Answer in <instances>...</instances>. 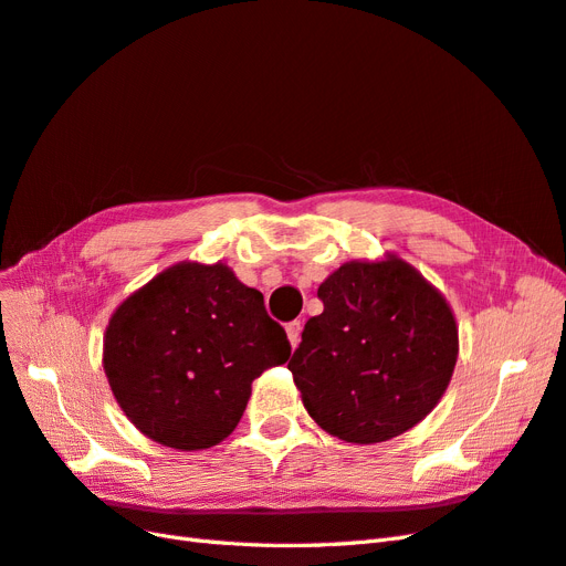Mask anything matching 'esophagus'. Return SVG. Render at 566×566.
<instances>
[{"label":"esophagus","instance_id":"esophagus-1","mask_svg":"<svg viewBox=\"0 0 566 566\" xmlns=\"http://www.w3.org/2000/svg\"><path fill=\"white\" fill-rule=\"evenodd\" d=\"M286 336H289V344H292V348H296L301 344V322L298 319L289 322V325H286Z\"/></svg>","mask_w":566,"mask_h":566}]
</instances>
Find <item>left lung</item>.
Masks as SVG:
<instances>
[{
    "mask_svg": "<svg viewBox=\"0 0 566 566\" xmlns=\"http://www.w3.org/2000/svg\"><path fill=\"white\" fill-rule=\"evenodd\" d=\"M289 369L308 415L336 439L369 446L406 433L439 406L458 363L443 294L396 253L348 261L319 284Z\"/></svg>",
    "mask_w": 566,
    "mask_h": 566,
    "instance_id": "1",
    "label": "left lung"
}]
</instances>
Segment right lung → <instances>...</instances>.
<instances>
[{"mask_svg":"<svg viewBox=\"0 0 566 566\" xmlns=\"http://www.w3.org/2000/svg\"><path fill=\"white\" fill-rule=\"evenodd\" d=\"M292 355L258 289L224 263L182 261L113 311L104 373L125 417L151 441L203 450L228 439L251 384Z\"/></svg>","mask_w":566,"mask_h":566,"instance_id":"1","label":"right lung"}]
</instances>
